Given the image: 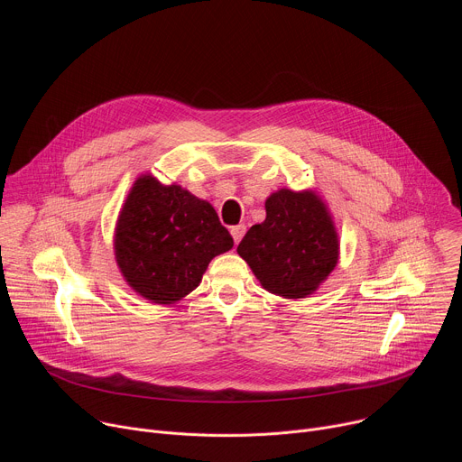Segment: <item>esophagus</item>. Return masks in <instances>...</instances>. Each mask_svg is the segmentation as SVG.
I'll list each match as a JSON object with an SVG mask.
<instances>
[{
	"mask_svg": "<svg viewBox=\"0 0 462 462\" xmlns=\"http://www.w3.org/2000/svg\"><path fill=\"white\" fill-rule=\"evenodd\" d=\"M245 232H246V226H245V225H236V226H232V228H230V234H232V237H234V243H239L241 237L245 236Z\"/></svg>",
	"mask_w": 462,
	"mask_h": 462,
	"instance_id": "34e87169",
	"label": "esophagus"
}]
</instances>
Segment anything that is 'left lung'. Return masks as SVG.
<instances>
[{"label": "left lung", "mask_w": 462, "mask_h": 462, "mask_svg": "<svg viewBox=\"0 0 462 462\" xmlns=\"http://www.w3.org/2000/svg\"><path fill=\"white\" fill-rule=\"evenodd\" d=\"M267 217L250 226L237 254L263 285L285 298H305L333 273L338 236L312 191L280 189L265 203Z\"/></svg>", "instance_id": "left-lung-1"}]
</instances>
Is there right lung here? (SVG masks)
I'll return each instance as SVG.
<instances>
[{
    "mask_svg": "<svg viewBox=\"0 0 462 462\" xmlns=\"http://www.w3.org/2000/svg\"><path fill=\"white\" fill-rule=\"evenodd\" d=\"M234 239L210 203L152 175L131 188L115 234L125 282L155 303H171L201 283L208 263Z\"/></svg>",
    "mask_w": 462,
    "mask_h": 462,
    "instance_id": "1",
    "label": "right lung"
}]
</instances>
